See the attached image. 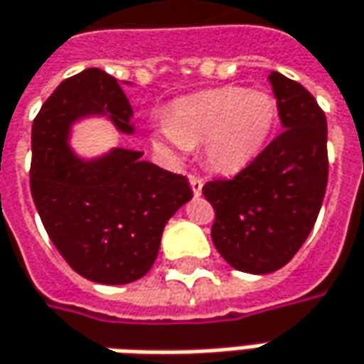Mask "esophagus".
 I'll return each mask as SVG.
<instances>
[{
    "instance_id": "1",
    "label": "esophagus",
    "mask_w": 364,
    "mask_h": 364,
    "mask_svg": "<svg viewBox=\"0 0 364 364\" xmlns=\"http://www.w3.org/2000/svg\"><path fill=\"white\" fill-rule=\"evenodd\" d=\"M189 183H191V189L195 193V197H199L203 191V179L197 175H189Z\"/></svg>"
}]
</instances>
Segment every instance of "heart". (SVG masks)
Returning a JSON list of instances; mask_svg holds the SVG:
<instances>
[{"instance_id": "b5f03b06", "label": "heart", "mask_w": 364, "mask_h": 364, "mask_svg": "<svg viewBox=\"0 0 364 364\" xmlns=\"http://www.w3.org/2000/svg\"><path fill=\"white\" fill-rule=\"evenodd\" d=\"M277 121L279 103L271 93L225 85L175 99L167 115L153 119L151 139L173 159L201 145L211 171L235 175L263 153Z\"/></svg>"}]
</instances>
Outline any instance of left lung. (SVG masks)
Instances as JSON below:
<instances>
[{"label": "left lung", "instance_id": "8db88e82", "mask_svg": "<svg viewBox=\"0 0 364 364\" xmlns=\"http://www.w3.org/2000/svg\"><path fill=\"white\" fill-rule=\"evenodd\" d=\"M283 131L231 181L203 187L215 249L229 265L267 275L305 243L327 189V117L301 83L271 71Z\"/></svg>", "mask_w": 364, "mask_h": 364}]
</instances>
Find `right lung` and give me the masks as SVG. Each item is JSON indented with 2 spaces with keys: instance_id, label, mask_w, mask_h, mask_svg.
I'll return each instance as SVG.
<instances>
[{
  "instance_id": "obj_1",
  "label": "right lung",
  "mask_w": 364,
  "mask_h": 364,
  "mask_svg": "<svg viewBox=\"0 0 364 364\" xmlns=\"http://www.w3.org/2000/svg\"><path fill=\"white\" fill-rule=\"evenodd\" d=\"M89 117L135 133L121 83L97 68L65 79L37 113L31 195L49 239L75 273L101 285H127L149 273L165 225L193 191L187 177L143 161V151L77 155L71 131Z\"/></svg>"
}]
</instances>
